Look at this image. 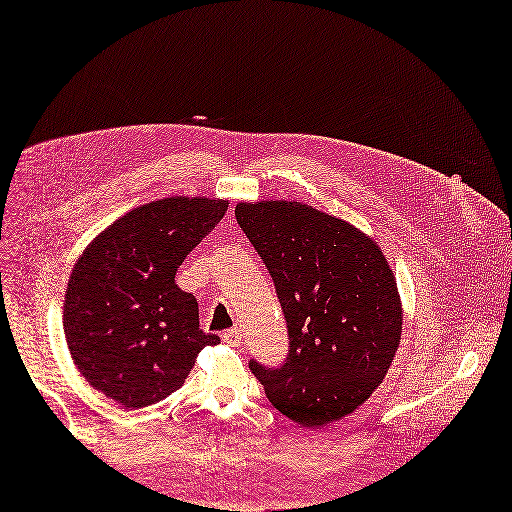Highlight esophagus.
Here are the masks:
<instances>
[{
    "label": "esophagus",
    "instance_id": "obj_1",
    "mask_svg": "<svg viewBox=\"0 0 512 512\" xmlns=\"http://www.w3.org/2000/svg\"><path fill=\"white\" fill-rule=\"evenodd\" d=\"M223 339H225L227 344H231V346H239V344H241V329H239V327L227 329V331L223 333Z\"/></svg>",
    "mask_w": 512,
    "mask_h": 512
}]
</instances>
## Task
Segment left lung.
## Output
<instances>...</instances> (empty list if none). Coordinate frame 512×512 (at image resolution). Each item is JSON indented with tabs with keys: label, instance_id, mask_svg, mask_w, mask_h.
Segmentation results:
<instances>
[{
	"label": "left lung",
	"instance_id": "1",
	"mask_svg": "<svg viewBox=\"0 0 512 512\" xmlns=\"http://www.w3.org/2000/svg\"><path fill=\"white\" fill-rule=\"evenodd\" d=\"M235 218L275 283L287 325L281 367L250 360L266 398L310 429L350 415L383 381L400 344L398 285L381 248L300 202H241Z\"/></svg>",
	"mask_w": 512,
	"mask_h": 512
}]
</instances>
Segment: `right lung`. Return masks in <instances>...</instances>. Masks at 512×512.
<instances>
[{"label": "right lung", "mask_w": 512, "mask_h": 512, "mask_svg": "<svg viewBox=\"0 0 512 512\" xmlns=\"http://www.w3.org/2000/svg\"><path fill=\"white\" fill-rule=\"evenodd\" d=\"M227 204L183 196L143 204L97 235L70 273L62 321L70 356L127 410L177 392L198 354L221 344L200 329L198 300L175 275Z\"/></svg>", "instance_id": "obj_1"}]
</instances>
